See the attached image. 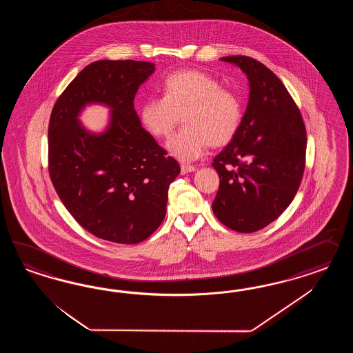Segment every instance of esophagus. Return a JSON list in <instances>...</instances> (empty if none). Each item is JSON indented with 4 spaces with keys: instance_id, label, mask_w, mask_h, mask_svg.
I'll return each mask as SVG.
<instances>
[{
    "instance_id": "34e87169",
    "label": "esophagus",
    "mask_w": 353,
    "mask_h": 353,
    "mask_svg": "<svg viewBox=\"0 0 353 353\" xmlns=\"http://www.w3.org/2000/svg\"><path fill=\"white\" fill-rule=\"evenodd\" d=\"M196 170L194 165H189V164H182L181 165V173L182 174H186V173H190Z\"/></svg>"
}]
</instances>
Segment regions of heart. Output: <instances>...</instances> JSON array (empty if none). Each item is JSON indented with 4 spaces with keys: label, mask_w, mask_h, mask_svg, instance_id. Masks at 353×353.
<instances>
[{
    "label": "heart",
    "mask_w": 353,
    "mask_h": 353,
    "mask_svg": "<svg viewBox=\"0 0 353 353\" xmlns=\"http://www.w3.org/2000/svg\"><path fill=\"white\" fill-rule=\"evenodd\" d=\"M183 118L185 127L167 149L181 161L203 155L211 145L220 148L234 139L243 120V106L234 92L202 71H181L165 77L163 98H150L139 107L143 128L157 139H167Z\"/></svg>",
    "instance_id": "obj_1"
}]
</instances>
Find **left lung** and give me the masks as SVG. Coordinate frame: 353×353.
<instances>
[{"instance_id": "left-lung-1", "label": "left lung", "mask_w": 353, "mask_h": 353, "mask_svg": "<svg viewBox=\"0 0 353 353\" xmlns=\"http://www.w3.org/2000/svg\"><path fill=\"white\" fill-rule=\"evenodd\" d=\"M248 79L250 97L241 128L214 159L220 177L212 211L229 229L254 233L279 217L299 189L307 132L286 86L246 55L224 57Z\"/></svg>"}]
</instances>
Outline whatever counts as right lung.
Here are the masks:
<instances>
[{
  "label": "right lung",
  "mask_w": 353,
  "mask_h": 353,
  "mask_svg": "<svg viewBox=\"0 0 353 353\" xmlns=\"http://www.w3.org/2000/svg\"><path fill=\"white\" fill-rule=\"evenodd\" d=\"M155 71L141 61H97L57 99L49 121V174L67 211L101 239L134 245L165 216L179 163L142 128L133 107L139 85ZM89 103L112 108L107 130L88 132L77 119Z\"/></svg>",
  "instance_id": "1"
}]
</instances>
